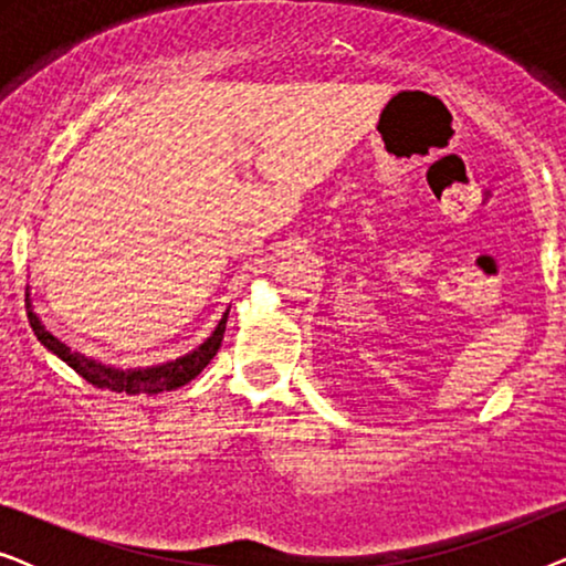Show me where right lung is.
<instances>
[{
	"label": "right lung",
	"instance_id": "1",
	"mask_svg": "<svg viewBox=\"0 0 566 566\" xmlns=\"http://www.w3.org/2000/svg\"><path fill=\"white\" fill-rule=\"evenodd\" d=\"M25 301H28L30 327H33L35 337L41 339V345L49 347V350L56 355V358L64 360L69 368H74L76 374L84 378V381L97 386V389H111L118 394H161V391L180 389V386L192 381V378H196L200 370H203L208 363L213 360V355L219 353L223 332H227V316H229V308H227L221 316V322L216 324L213 335L208 337L203 345H198L192 353L182 355V358L161 363V366L123 370V368L105 366V363H99V360H92V358H87V355L72 350V347L61 343L59 337H53L51 332L43 327V322L38 319V314L33 312V308H30L33 306L30 304V298H25Z\"/></svg>",
	"mask_w": 566,
	"mask_h": 566
}]
</instances>
